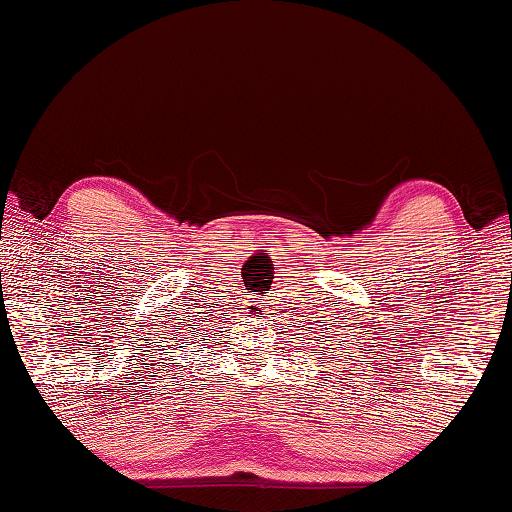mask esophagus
<instances>
[{
  "label": "esophagus",
  "mask_w": 512,
  "mask_h": 512,
  "mask_svg": "<svg viewBox=\"0 0 512 512\" xmlns=\"http://www.w3.org/2000/svg\"><path fill=\"white\" fill-rule=\"evenodd\" d=\"M259 310H262V305H257V303H250L248 305V312L250 314H259Z\"/></svg>",
  "instance_id": "esophagus-1"
}]
</instances>
